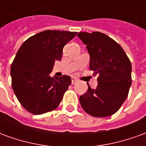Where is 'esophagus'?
Segmentation results:
<instances>
[{
	"mask_svg": "<svg viewBox=\"0 0 146 146\" xmlns=\"http://www.w3.org/2000/svg\"><path fill=\"white\" fill-rule=\"evenodd\" d=\"M71 80H72V84H76L77 82V80H76V77H72Z\"/></svg>",
	"mask_w": 146,
	"mask_h": 146,
	"instance_id": "obj_1",
	"label": "esophagus"
}]
</instances>
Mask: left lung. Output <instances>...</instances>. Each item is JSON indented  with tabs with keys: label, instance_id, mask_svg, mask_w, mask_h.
<instances>
[{
	"label": "left lung",
	"instance_id": "1",
	"mask_svg": "<svg viewBox=\"0 0 146 146\" xmlns=\"http://www.w3.org/2000/svg\"><path fill=\"white\" fill-rule=\"evenodd\" d=\"M77 36L88 51L90 70L98 74L97 88L88 86L80 96V103L91 116H111L127 97L131 85V63L121 46L104 33L81 32Z\"/></svg>",
	"mask_w": 146,
	"mask_h": 146
}]
</instances>
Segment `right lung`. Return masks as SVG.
Returning <instances> with one entry per match:
<instances>
[{
	"mask_svg": "<svg viewBox=\"0 0 146 146\" xmlns=\"http://www.w3.org/2000/svg\"><path fill=\"white\" fill-rule=\"evenodd\" d=\"M76 32L45 30L21 45L11 66L12 89L20 104L36 115L55 110L71 84V77L51 76L54 62Z\"/></svg>",
	"mask_w": 146,
	"mask_h": 146,
	"instance_id": "obj_1",
	"label": "right lung"
}]
</instances>
